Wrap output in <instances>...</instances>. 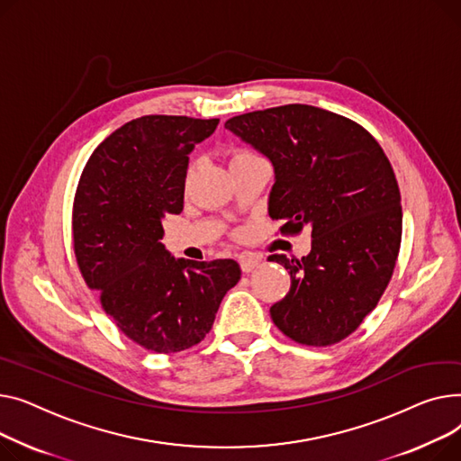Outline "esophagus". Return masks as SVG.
<instances>
[{"label":"esophagus","mask_w":461,"mask_h":461,"mask_svg":"<svg viewBox=\"0 0 461 461\" xmlns=\"http://www.w3.org/2000/svg\"><path fill=\"white\" fill-rule=\"evenodd\" d=\"M258 262H260V258L255 257V255H249V253L240 255V267H241L243 274L253 272V269L258 266Z\"/></svg>","instance_id":"34e87169"}]
</instances>
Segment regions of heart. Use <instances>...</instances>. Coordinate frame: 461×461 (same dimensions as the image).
Instances as JSON below:
<instances>
[{
	"label": "heart",
	"instance_id": "heart-1",
	"mask_svg": "<svg viewBox=\"0 0 461 461\" xmlns=\"http://www.w3.org/2000/svg\"><path fill=\"white\" fill-rule=\"evenodd\" d=\"M251 156H255V154H251V152H248V150H236V152H232V158H230V164H234V161H240V159H246V158H251Z\"/></svg>",
	"mask_w": 461,
	"mask_h": 461
}]
</instances>
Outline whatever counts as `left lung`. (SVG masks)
I'll use <instances>...</instances> for the list:
<instances>
[{"instance_id":"obj_1","label":"left lung","mask_w":461,"mask_h":461,"mask_svg":"<svg viewBox=\"0 0 461 461\" xmlns=\"http://www.w3.org/2000/svg\"><path fill=\"white\" fill-rule=\"evenodd\" d=\"M225 128L272 161L269 218L312 236L302 260L269 257L292 279L269 309L274 323L307 346L346 339L380 302L400 249V189L384 149L357 122L305 104L243 113Z\"/></svg>"}]
</instances>
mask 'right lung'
<instances>
[{"label": "right lung", "instance_id": "add662e5", "mask_svg": "<svg viewBox=\"0 0 461 461\" xmlns=\"http://www.w3.org/2000/svg\"><path fill=\"white\" fill-rule=\"evenodd\" d=\"M220 119L145 115L104 140L81 173L72 212L74 253L117 328L156 354L199 344L241 269L166 249L164 220L184 208L189 154Z\"/></svg>", "mask_w": 461, "mask_h": 461}]
</instances>
